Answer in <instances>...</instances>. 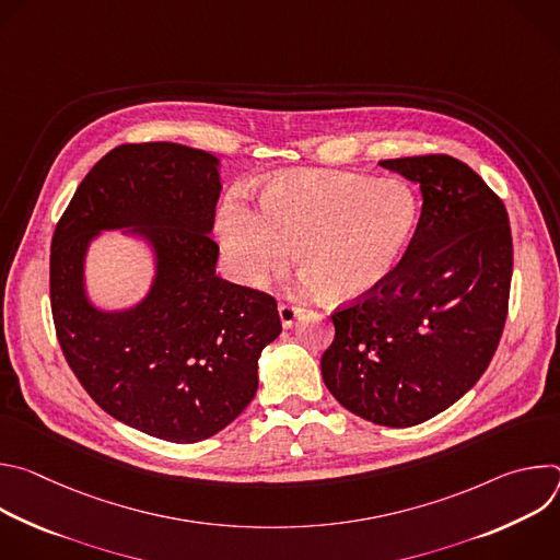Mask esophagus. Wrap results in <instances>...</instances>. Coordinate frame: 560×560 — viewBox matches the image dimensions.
Instances as JSON below:
<instances>
[{
  "label": "esophagus",
  "mask_w": 560,
  "mask_h": 560,
  "mask_svg": "<svg viewBox=\"0 0 560 560\" xmlns=\"http://www.w3.org/2000/svg\"><path fill=\"white\" fill-rule=\"evenodd\" d=\"M301 307L296 305H290V303H279V322L283 328H292L296 318L301 316Z\"/></svg>",
  "instance_id": "34e87169"
}]
</instances>
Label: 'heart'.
<instances>
[{
  "label": "heart",
  "instance_id": "b5f03b06",
  "mask_svg": "<svg viewBox=\"0 0 560 560\" xmlns=\"http://www.w3.org/2000/svg\"><path fill=\"white\" fill-rule=\"evenodd\" d=\"M421 201L404 179L352 173H279L259 195V214L225 208L219 238L234 277L259 288L283 272L294 248L303 285L352 301L383 285L404 261Z\"/></svg>",
  "mask_w": 560,
  "mask_h": 560
}]
</instances>
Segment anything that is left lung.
<instances>
[{"label": "left lung", "mask_w": 560, "mask_h": 560, "mask_svg": "<svg viewBox=\"0 0 560 560\" xmlns=\"http://www.w3.org/2000/svg\"><path fill=\"white\" fill-rule=\"evenodd\" d=\"M378 166L419 184L421 219L392 277L332 314L322 374L352 415L410 428L447 410L488 370L508 316L512 230L503 201L450 154Z\"/></svg>", "instance_id": "1"}]
</instances>
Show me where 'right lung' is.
Instances as JSON below:
<instances>
[{"label": "right lung", "mask_w": 560, "mask_h": 560, "mask_svg": "<svg viewBox=\"0 0 560 560\" xmlns=\"http://www.w3.org/2000/svg\"><path fill=\"white\" fill-rule=\"evenodd\" d=\"M219 159L182 143H124L79 184L50 246V305L61 352L113 419L171 443L214 436L259 387L261 350L281 332L277 301L217 275L210 238ZM143 243L153 279L132 306L88 294L102 231Z\"/></svg>", "instance_id": "obj_1"}]
</instances>
